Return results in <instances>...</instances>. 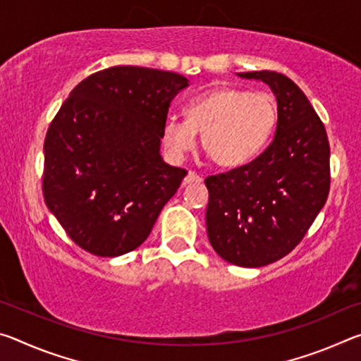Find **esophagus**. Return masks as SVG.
Instances as JSON below:
<instances>
[{
  "label": "esophagus",
  "instance_id": "1",
  "mask_svg": "<svg viewBox=\"0 0 361 361\" xmlns=\"http://www.w3.org/2000/svg\"><path fill=\"white\" fill-rule=\"evenodd\" d=\"M200 181H202V178L194 172H188V175L185 176V185H191V183H200Z\"/></svg>",
  "mask_w": 361,
  "mask_h": 361
}]
</instances>
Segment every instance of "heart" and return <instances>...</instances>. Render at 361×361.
<instances>
[{
	"label": "heart",
	"instance_id": "b5f03b06",
	"mask_svg": "<svg viewBox=\"0 0 361 361\" xmlns=\"http://www.w3.org/2000/svg\"><path fill=\"white\" fill-rule=\"evenodd\" d=\"M272 95L239 87H218L189 100L185 119L170 116L162 126V142L173 159H183L195 146V133L210 161L232 169L252 161L277 124Z\"/></svg>",
	"mask_w": 361,
	"mask_h": 361
}]
</instances>
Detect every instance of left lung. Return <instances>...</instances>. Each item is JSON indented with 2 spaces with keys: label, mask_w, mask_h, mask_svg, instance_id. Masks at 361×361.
Returning a JSON list of instances; mask_svg holds the SVG:
<instances>
[{
  "label": "left lung",
  "mask_w": 361,
  "mask_h": 361,
  "mask_svg": "<svg viewBox=\"0 0 361 361\" xmlns=\"http://www.w3.org/2000/svg\"><path fill=\"white\" fill-rule=\"evenodd\" d=\"M277 99L272 143L252 162L205 178L207 232L215 252L240 267H261L295 250L329 192V143L319 114L282 73L250 71Z\"/></svg>",
  "instance_id": "1"
}]
</instances>
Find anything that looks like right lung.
<instances>
[{"label":"right lung","mask_w":361,"mask_h":361,"mask_svg":"<svg viewBox=\"0 0 361 361\" xmlns=\"http://www.w3.org/2000/svg\"><path fill=\"white\" fill-rule=\"evenodd\" d=\"M178 73L111 66L71 90L44 140L42 194L70 239L95 256H121L148 239L186 170L159 154Z\"/></svg>","instance_id":"right-lung-1"}]
</instances>
